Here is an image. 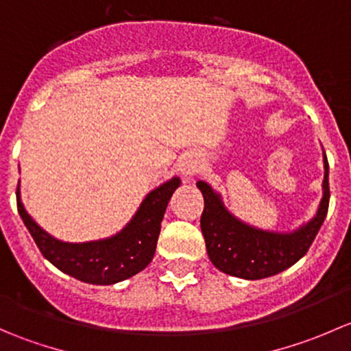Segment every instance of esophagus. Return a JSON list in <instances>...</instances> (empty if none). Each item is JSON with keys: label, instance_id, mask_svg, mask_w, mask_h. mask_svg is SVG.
I'll return each instance as SVG.
<instances>
[{"label": "esophagus", "instance_id": "1", "mask_svg": "<svg viewBox=\"0 0 351 351\" xmlns=\"http://www.w3.org/2000/svg\"><path fill=\"white\" fill-rule=\"evenodd\" d=\"M198 168H200V162H198V158L195 154H185L180 161V171L185 178H192L198 173Z\"/></svg>", "mask_w": 351, "mask_h": 351}]
</instances>
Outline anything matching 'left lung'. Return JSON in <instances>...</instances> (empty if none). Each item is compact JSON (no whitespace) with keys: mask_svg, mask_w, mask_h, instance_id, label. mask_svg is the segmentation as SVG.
Here are the masks:
<instances>
[{"mask_svg":"<svg viewBox=\"0 0 351 351\" xmlns=\"http://www.w3.org/2000/svg\"><path fill=\"white\" fill-rule=\"evenodd\" d=\"M328 176L329 165L324 158V195L316 217L289 234L250 228L226 210L221 197L210 185L198 182L197 186L204 195L200 228L214 267L232 277L260 280L280 274L297 263L309 251L326 219L329 207Z\"/></svg>","mask_w":351,"mask_h":351,"instance_id":"left-lung-1","label":"left lung"}]
</instances>
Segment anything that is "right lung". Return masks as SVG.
Listing matches in <instances>:
<instances>
[{
  "mask_svg": "<svg viewBox=\"0 0 351 351\" xmlns=\"http://www.w3.org/2000/svg\"><path fill=\"white\" fill-rule=\"evenodd\" d=\"M180 178H171L153 190L139 207L132 221L108 239L90 243H62L52 238L27 214L16 189V207L44 258L56 268L81 282L112 285L134 277L151 263L158 244L161 221Z\"/></svg>",
  "mask_w": 351,
  "mask_h": 351,
  "instance_id": "add662e5",
  "label": "right lung"
}]
</instances>
